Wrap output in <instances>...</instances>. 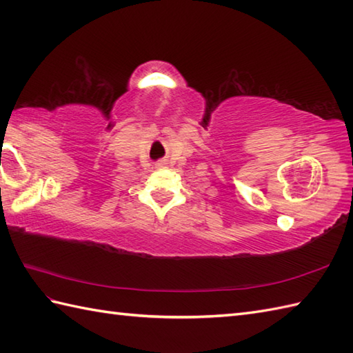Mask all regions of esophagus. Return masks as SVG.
<instances>
[{
    "label": "esophagus",
    "instance_id": "esophagus-1",
    "mask_svg": "<svg viewBox=\"0 0 353 353\" xmlns=\"http://www.w3.org/2000/svg\"><path fill=\"white\" fill-rule=\"evenodd\" d=\"M167 167V159H161L156 162V168H165Z\"/></svg>",
    "mask_w": 353,
    "mask_h": 353
}]
</instances>
